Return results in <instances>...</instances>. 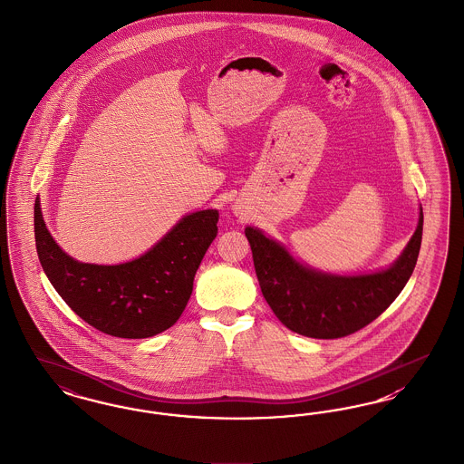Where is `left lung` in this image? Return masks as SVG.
<instances>
[{
	"label": "left lung",
	"mask_w": 464,
	"mask_h": 464,
	"mask_svg": "<svg viewBox=\"0 0 464 464\" xmlns=\"http://www.w3.org/2000/svg\"><path fill=\"white\" fill-rule=\"evenodd\" d=\"M262 295L279 321L311 338H342L368 326L411 278L423 237V210L408 246L390 267L359 276L328 275L302 266L278 241L245 227Z\"/></svg>",
	"instance_id": "1"
}]
</instances>
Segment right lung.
Returning <instances> with one entry per match:
<instances>
[{"mask_svg":"<svg viewBox=\"0 0 464 464\" xmlns=\"http://www.w3.org/2000/svg\"><path fill=\"white\" fill-rule=\"evenodd\" d=\"M219 212H193L138 259L98 266L67 256L34 204L37 256L58 295L81 319L119 338H149L170 328L193 292V279L218 237Z\"/></svg>","mask_w":464,"mask_h":464,"instance_id":"add662e5","label":"right lung"}]
</instances>
